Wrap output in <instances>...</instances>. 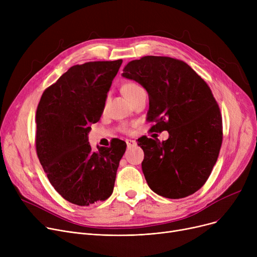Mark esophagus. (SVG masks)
<instances>
[{
    "label": "esophagus",
    "mask_w": 257,
    "mask_h": 257,
    "mask_svg": "<svg viewBox=\"0 0 257 257\" xmlns=\"http://www.w3.org/2000/svg\"><path fill=\"white\" fill-rule=\"evenodd\" d=\"M126 144L128 147H133L137 145V142L136 141H132V140H126Z\"/></svg>",
    "instance_id": "34e87169"
}]
</instances>
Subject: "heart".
I'll return each mask as SVG.
<instances>
[{
	"instance_id": "b5f03b06",
	"label": "heart",
	"mask_w": 257,
	"mask_h": 257,
	"mask_svg": "<svg viewBox=\"0 0 257 257\" xmlns=\"http://www.w3.org/2000/svg\"><path fill=\"white\" fill-rule=\"evenodd\" d=\"M142 89L143 88L137 82H133V81H126V82H124L123 84H121V86H120V91L123 92L124 96L129 101H131L134 97H136L137 93L139 91H141ZM124 131L129 132L130 130L128 128H124Z\"/></svg>"
}]
</instances>
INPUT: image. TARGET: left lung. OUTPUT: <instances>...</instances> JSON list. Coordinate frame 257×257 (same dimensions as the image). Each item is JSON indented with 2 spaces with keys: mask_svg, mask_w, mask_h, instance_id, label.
Returning <instances> with one entry per match:
<instances>
[{
  "mask_svg": "<svg viewBox=\"0 0 257 257\" xmlns=\"http://www.w3.org/2000/svg\"><path fill=\"white\" fill-rule=\"evenodd\" d=\"M123 71L149 94L151 129L169 132L164 142L138 141L146 151L142 169L148 185L169 199L193 195L208 179L223 141L222 115L209 86L187 63L167 56L132 60Z\"/></svg>",
  "mask_w": 257,
  "mask_h": 257,
  "instance_id": "1",
  "label": "left lung"
}]
</instances>
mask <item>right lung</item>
Segmentation results:
<instances>
[{"mask_svg": "<svg viewBox=\"0 0 257 257\" xmlns=\"http://www.w3.org/2000/svg\"><path fill=\"white\" fill-rule=\"evenodd\" d=\"M123 62L90 61L70 67L46 88L36 110L35 146L50 183L66 201L88 206L109 198L126 143L92 151L87 134L104 110Z\"/></svg>", "mask_w": 257, "mask_h": 257, "instance_id": "right-lung-1", "label": "right lung"}]
</instances>
